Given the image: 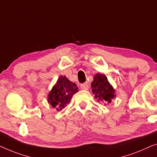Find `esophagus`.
I'll return each mask as SVG.
<instances>
[{
  "label": "esophagus",
  "instance_id": "obj_1",
  "mask_svg": "<svg viewBox=\"0 0 157 157\" xmlns=\"http://www.w3.org/2000/svg\"><path fill=\"white\" fill-rule=\"evenodd\" d=\"M80 88H81L82 90H87L88 89H89V85H88L87 83L81 84V85H80Z\"/></svg>",
  "mask_w": 157,
  "mask_h": 157
}]
</instances>
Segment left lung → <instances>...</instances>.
I'll use <instances>...</instances> for the list:
<instances>
[{"instance_id": "8db88e82", "label": "left lung", "mask_w": 157, "mask_h": 157, "mask_svg": "<svg viewBox=\"0 0 157 157\" xmlns=\"http://www.w3.org/2000/svg\"><path fill=\"white\" fill-rule=\"evenodd\" d=\"M91 87L94 94V98L98 101H101L105 104H109L116 98L115 90L108 81L105 75L95 74L91 84Z\"/></svg>"}]
</instances>
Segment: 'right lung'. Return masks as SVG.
Wrapping results in <instances>:
<instances>
[{"label":"right lung","instance_id":"add662e5","mask_svg":"<svg viewBox=\"0 0 157 157\" xmlns=\"http://www.w3.org/2000/svg\"><path fill=\"white\" fill-rule=\"evenodd\" d=\"M76 84L65 76H59L48 96V102L57 111H61L68 104L76 92H78Z\"/></svg>","mask_w":157,"mask_h":157}]
</instances>
